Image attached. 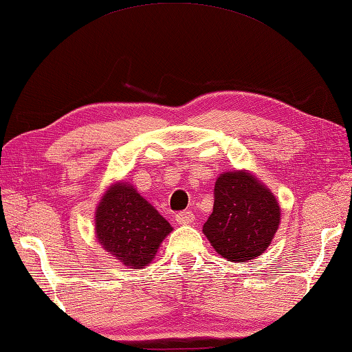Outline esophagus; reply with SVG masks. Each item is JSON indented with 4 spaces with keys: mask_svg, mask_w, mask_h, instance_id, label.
<instances>
[{
    "mask_svg": "<svg viewBox=\"0 0 352 352\" xmlns=\"http://www.w3.org/2000/svg\"><path fill=\"white\" fill-rule=\"evenodd\" d=\"M176 221H177V224H181V226L193 224L195 223V214H193V212H190V210L181 212V213L176 214Z\"/></svg>",
    "mask_w": 352,
    "mask_h": 352,
    "instance_id": "1",
    "label": "esophagus"
}]
</instances>
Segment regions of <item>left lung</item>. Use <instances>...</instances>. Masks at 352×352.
I'll list each match as a JSON object with an SVG mask.
<instances>
[{"mask_svg": "<svg viewBox=\"0 0 352 352\" xmlns=\"http://www.w3.org/2000/svg\"><path fill=\"white\" fill-rule=\"evenodd\" d=\"M280 219L278 199L254 173L224 171L214 182L213 212L202 232L227 261L248 263L266 252Z\"/></svg>", "mask_w": 352, "mask_h": 352, "instance_id": "left-lung-1", "label": "left lung"}]
</instances>
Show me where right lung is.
<instances>
[{
    "label": "right lung",
    "instance_id": "add662e5",
    "mask_svg": "<svg viewBox=\"0 0 352 352\" xmlns=\"http://www.w3.org/2000/svg\"><path fill=\"white\" fill-rule=\"evenodd\" d=\"M171 230L168 221L129 182L111 184L96 207L97 243L129 269L148 266Z\"/></svg>",
    "mask_w": 352,
    "mask_h": 352
}]
</instances>
